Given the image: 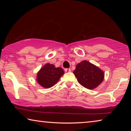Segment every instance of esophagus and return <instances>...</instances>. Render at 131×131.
Returning <instances> with one entry per match:
<instances>
[{"instance_id": "1", "label": "esophagus", "mask_w": 131, "mask_h": 131, "mask_svg": "<svg viewBox=\"0 0 131 131\" xmlns=\"http://www.w3.org/2000/svg\"><path fill=\"white\" fill-rule=\"evenodd\" d=\"M66 72H70L71 69H65Z\"/></svg>"}]
</instances>
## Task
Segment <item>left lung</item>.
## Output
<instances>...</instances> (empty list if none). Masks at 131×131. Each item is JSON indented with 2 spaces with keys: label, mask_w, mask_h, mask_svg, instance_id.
<instances>
[{
  "label": "left lung",
  "mask_w": 131,
  "mask_h": 131,
  "mask_svg": "<svg viewBox=\"0 0 131 131\" xmlns=\"http://www.w3.org/2000/svg\"><path fill=\"white\" fill-rule=\"evenodd\" d=\"M73 73L79 83L89 89L97 87L104 77V73L101 70L87 61H83L77 64Z\"/></svg>",
  "instance_id": "1"
}]
</instances>
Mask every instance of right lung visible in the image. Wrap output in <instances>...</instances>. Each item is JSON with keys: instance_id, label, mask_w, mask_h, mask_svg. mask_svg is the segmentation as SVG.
<instances>
[{"instance_id": "obj_1", "label": "right lung", "mask_w": 131, "mask_h": 131, "mask_svg": "<svg viewBox=\"0 0 131 131\" xmlns=\"http://www.w3.org/2000/svg\"><path fill=\"white\" fill-rule=\"evenodd\" d=\"M64 73L62 68H56L53 64H46L37 73V81L42 86L49 88L58 81Z\"/></svg>"}]
</instances>
